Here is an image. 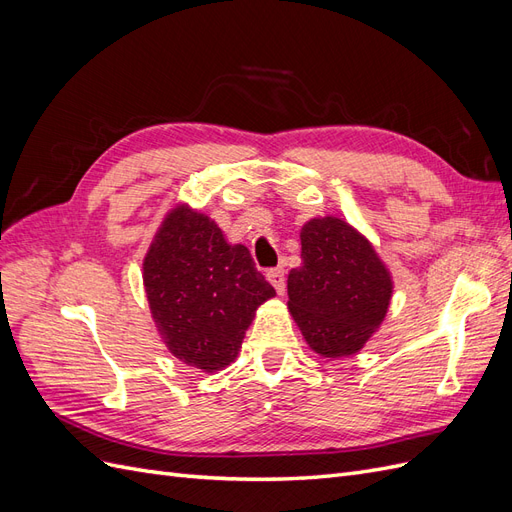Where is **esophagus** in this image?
<instances>
[{"label":"esophagus","mask_w":512,"mask_h":512,"mask_svg":"<svg viewBox=\"0 0 512 512\" xmlns=\"http://www.w3.org/2000/svg\"><path fill=\"white\" fill-rule=\"evenodd\" d=\"M267 280L271 282V286H273L277 292L284 294V290H286V271H284L282 267L269 269V271H267Z\"/></svg>","instance_id":"1"}]
</instances>
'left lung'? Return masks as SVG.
<instances>
[{
    "mask_svg": "<svg viewBox=\"0 0 512 512\" xmlns=\"http://www.w3.org/2000/svg\"><path fill=\"white\" fill-rule=\"evenodd\" d=\"M301 267L288 275V309L318 354L361 350L389 309L391 275L369 241L337 218L301 230Z\"/></svg>",
    "mask_w": 512,
    "mask_h": 512,
    "instance_id": "obj_1",
    "label": "left lung"
}]
</instances>
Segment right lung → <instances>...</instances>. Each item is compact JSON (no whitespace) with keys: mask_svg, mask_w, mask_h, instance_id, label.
Wrapping results in <instances>:
<instances>
[{"mask_svg":"<svg viewBox=\"0 0 512 512\" xmlns=\"http://www.w3.org/2000/svg\"><path fill=\"white\" fill-rule=\"evenodd\" d=\"M151 316L166 348L205 371L230 365L260 303L275 290L245 245H228L207 215H166L143 262Z\"/></svg>","mask_w":512,"mask_h":512,"instance_id":"right-lung-1","label":"right lung"}]
</instances>
